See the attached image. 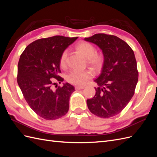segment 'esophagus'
<instances>
[{
  "label": "esophagus",
  "mask_w": 157,
  "mask_h": 157,
  "mask_svg": "<svg viewBox=\"0 0 157 157\" xmlns=\"http://www.w3.org/2000/svg\"><path fill=\"white\" fill-rule=\"evenodd\" d=\"M75 90H82V89H84V86H75Z\"/></svg>",
  "instance_id": "1"
}]
</instances>
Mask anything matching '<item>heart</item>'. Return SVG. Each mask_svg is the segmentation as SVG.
Returning <instances> with one entry per match:
<instances>
[{
  "mask_svg": "<svg viewBox=\"0 0 157 157\" xmlns=\"http://www.w3.org/2000/svg\"><path fill=\"white\" fill-rule=\"evenodd\" d=\"M77 49L85 58H87V63L94 71H99L103 65L104 58L101 54L96 53L95 46L88 42H79L76 46ZM67 52L65 50L61 54L59 58V65L62 69L67 67ZM92 73L89 70L84 71H71L66 75L65 78L67 81L72 84L83 85L86 80L91 78Z\"/></svg>",
  "mask_w": 157,
  "mask_h": 157,
  "instance_id": "obj_1",
  "label": "heart"
}]
</instances>
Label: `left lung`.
Wrapping results in <instances>:
<instances>
[{"label": "left lung", "instance_id": "1", "mask_svg": "<svg viewBox=\"0 0 157 157\" xmlns=\"http://www.w3.org/2000/svg\"><path fill=\"white\" fill-rule=\"evenodd\" d=\"M84 40L98 46L104 57L101 74L94 80L98 85L96 95L87 99L88 107L99 117L115 116L131 100L138 80L134 51L125 41L111 35L98 33Z\"/></svg>", "mask_w": 157, "mask_h": 157}]
</instances>
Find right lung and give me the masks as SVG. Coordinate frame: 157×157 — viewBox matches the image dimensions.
Masks as SVG:
<instances>
[{
	"mask_svg": "<svg viewBox=\"0 0 157 157\" xmlns=\"http://www.w3.org/2000/svg\"><path fill=\"white\" fill-rule=\"evenodd\" d=\"M78 37L54 36L38 39L28 45L20 56L17 81L28 105L39 117L52 121L69 111V99L75 88L69 83L56 86L63 78L60 73L59 58L62 52Z\"/></svg>",
	"mask_w": 157,
	"mask_h": 157,
	"instance_id": "add662e5",
	"label": "right lung"
}]
</instances>
